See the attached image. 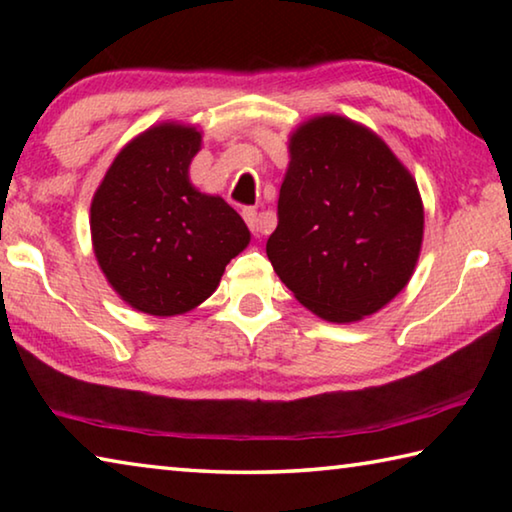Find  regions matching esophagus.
<instances>
[{"mask_svg":"<svg viewBox=\"0 0 512 512\" xmlns=\"http://www.w3.org/2000/svg\"><path fill=\"white\" fill-rule=\"evenodd\" d=\"M244 221L248 223V228L253 230V235H266L268 230H271V225H266L262 219H259L257 210H253V207H246L244 210Z\"/></svg>","mask_w":512,"mask_h":512,"instance_id":"esophagus-1","label":"esophagus"}]
</instances>
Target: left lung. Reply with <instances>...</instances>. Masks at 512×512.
<instances>
[{
	"instance_id": "1",
	"label": "left lung",
	"mask_w": 512,
	"mask_h": 512,
	"mask_svg": "<svg viewBox=\"0 0 512 512\" xmlns=\"http://www.w3.org/2000/svg\"><path fill=\"white\" fill-rule=\"evenodd\" d=\"M289 153L277 228L266 241L275 273L332 323L375 314L418 262V185L375 133L345 117L307 121Z\"/></svg>"
}]
</instances>
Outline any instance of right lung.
Masks as SVG:
<instances>
[{"mask_svg": "<svg viewBox=\"0 0 512 512\" xmlns=\"http://www.w3.org/2000/svg\"><path fill=\"white\" fill-rule=\"evenodd\" d=\"M198 146L196 128L155 126L117 155L94 194V255L119 296L144 314L176 316L201 305L250 241L223 198L189 183Z\"/></svg>", "mask_w": 512, "mask_h": 512, "instance_id": "add662e5", "label": "right lung"}]
</instances>
